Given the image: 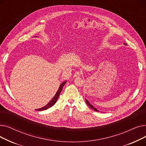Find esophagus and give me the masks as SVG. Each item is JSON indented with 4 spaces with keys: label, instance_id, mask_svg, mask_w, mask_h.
I'll return each mask as SVG.
<instances>
[{
    "label": "esophagus",
    "instance_id": "34e87169",
    "mask_svg": "<svg viewBox=\"0 0 146 146\" xmlns=\"http://www.w3.org/2000/svg\"><path fill=\"white\" fill-rule=\"evenodd\" d=\"M82 74V72H79V71H77L73 75V77L74 78H76V77H79V76H80Z\"/></svg>",
    "mask_w": 146,
    "mask_h": 146
}]
</instances>
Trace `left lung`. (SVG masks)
<instances>
[{
	"label": "left lung",
	"instance_id": "obj_1",
	"mask_svg": "<svg viewBox=\"0 0 146 146\" xmlns=\"http://www.w3.org/2000/svg\"><path fill=\"white\" fill-rule=\"evenodd\" d=\"M86 104H87L90 106V108H91L92 109H93L94 110H95V111H96V112H98V110H97L95 108H94V107L92 105H91V104L88 102V101L86 99Z\"/></svg>",
	"mask_w": 146,
	"mask_h": 146
}]
</instances>
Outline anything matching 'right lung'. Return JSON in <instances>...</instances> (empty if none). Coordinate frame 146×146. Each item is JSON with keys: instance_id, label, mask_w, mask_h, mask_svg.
I'll return each instance as SVG.
<instances>
[{"instance_id": "1", "label": "right lung", "mask_w": 146, "mask_h": 146, "mask_svg": "<svg viewBox=\"0 0 146 146\" xmlns=\"http://www.w3.org/2000/svg\"><path fill=\"white\" fill-rule=\"evenodd\" d=\"M66 83V81L64 82L63 83L61 84L60 87H59V88H58V90L56 94L55 95V96H54V98L51 99V101L47 105H46L45 106H44V107H42V108H40V109H37V110H36V111H44V110H47V109L50 108V107H51L52 106H53L54 105V104H56L57 100V99L58 98V96H59V95H60V93H61V90H62L63 87L64 86V85H65Z\"/></svg>"}]
</instances>
